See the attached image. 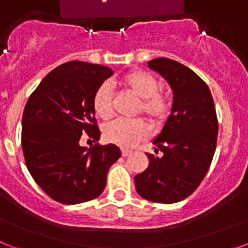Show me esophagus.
<instances>
[{"label":"esophagus","instance_id":"obj_1","mask_svg":"<svg viewBox=\"0 0 248 248\" xmlns=\"http://www.w3.org/2000/svg\"><path fill=\"white\" fill-rule=\"evenodd\" d=\"M131 154V151L130 150H128V149H122V155L124 157L125 156H128V155H130Z\"/></svg>","mask_w":248,"mask_h":248}]
</instances>
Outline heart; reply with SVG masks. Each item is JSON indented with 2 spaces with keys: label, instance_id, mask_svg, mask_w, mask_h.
I'll return each mask as SVG.
<instances>
[{
  "label": "heart",
  "instance_id": "heart-1",
  "mask_svg": "<svg viewBox=\"0 0 248 248\" xmlns=\"http://www.w3.org/2000/svg\"><path fill=\"white\" fill-rule=\"evenodd\" d=\"M120 84L141 99L139 110L154 124H160L166 119L170 102L165 94L159 92V82L154 76L143 71L129 72L122 77ZM93 108L102 119H109L113 115V92L109 83H102L97 88L93 95ZM148 135L149 126L143 119H117L104 128L105 139L122 148L137 145Z\"/></svg>",
  "mask_w": 248,
  "mask_h": 248
}]
</instances>
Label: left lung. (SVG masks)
<instances>
[{"mask_svg": "<svg viewBox=\"0 0 248 248\" xmlns=\"http://www.w3.org/2000/svg\"><path fill=\"white\" fill-rule=\"evenodd\" d=\"M148 65L169 83L174 97L153 140L163 155L146 154L149 166L134 177L135 186L149 201L179 202L200 185L214 157L218 129L214 99L206 83L186 65L169 58H155Z\"/></svg>", "mask_w": 248, "mask_h": 248, "instance_id": "8db88e82", "label": "left lung"}]
</instances>
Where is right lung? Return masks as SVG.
<instances>
[{
    "label": "right lung",
    "mask_w": 248,
    "mask_h": 248,
    "mask_svg": "<svg viewBox=\"0 0 248 248\" xmlns=\"http://www.w3.org/2000/svg\"><path fill=\"white\" fill-rule=\"evenodd\" d=\"M114 72L73 61L48 73L31 94L22 117V149L28 171L53 200L76 205L98 198L109 168L120 157L114 144L80 146L84 133L93 141L100 130L93 95Z\"/></svg>",
    "instance_id": "add662e5"
}]
</instances>
